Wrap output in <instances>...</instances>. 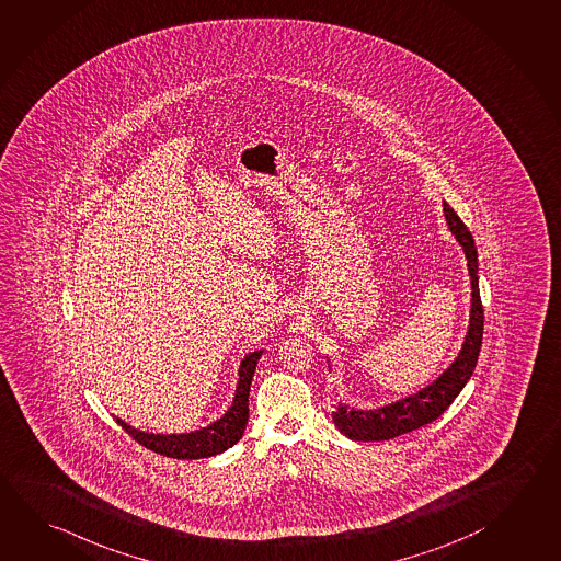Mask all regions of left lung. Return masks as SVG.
<instances>
[{
  "instance_id": "1",
  "label": "left lung",
  "mask_w": 561,
  "mask_h": 561,
  "mask_svg": "<svg viewBox=\"0 0 561 561\" xmlns=\"http://www.w3.org/2000/svg\"><path fill=\"white\" fill-rule=\"evenodd\" d=\"M443 211L447 219L450 233L459 241L470 275V320L467 336L460 347L459 356L428 383L427 388L419 389L417 393L409 398L399 399L379 409H347L344 403H337L336 411H332V419L342 435L354 440H389L399 437L409 431L427 425L431 421L440 417L448 405L455 401L462 388L467 386L477 362H479L480 346H482V330H484V310L480 302L479 290V253L474 247V239L467 225L460 221L455 209L443 202Z\"/></svg>"
}]
</instances>
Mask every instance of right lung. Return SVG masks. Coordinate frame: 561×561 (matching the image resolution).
<instances>
[{
	"mask_svg": "<svg viewBox=\"0 0 561 561\" xmlns=\"http://www.w3.org/2000/svg\"><path fill=\"white\" fill-rule=\"evenodd\" d=\"M261 356H263V350H256L241 359L233 403L225 411L224 417L217 419L207 427L197 428L192 433L160 435V433H146V431L130 427L124 423L123 419H116V421L134 440H138L142 447L150 448L163 457L192 460L219 455L227 448L233 447L234 443L243 437L244 427L249 421V389L255 376L256 362Z\"/></svg>",
	"mask_w": 561,
	"mask_h": 561,
	"instance_id": "right-lung-1",
	"label": "right lung"
}]
</instances>
